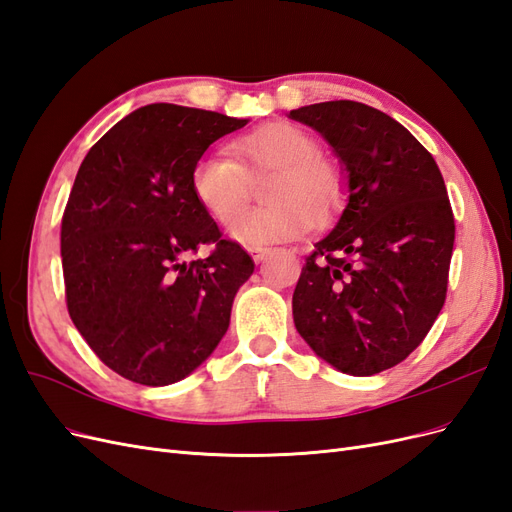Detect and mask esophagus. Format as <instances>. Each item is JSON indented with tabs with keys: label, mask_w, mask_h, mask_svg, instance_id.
<instances>
[{
	"label": "esophagus",
	"mask_w": 512,
	"mask_h": 512,
	"mask_svg": "<svg viewBox=\"0 0 512 512\" xmlns=\"http://www.w3.org/2000/svg\"><path fill=\"white\" fill-rule=\"evenodd\" d=\"M247 252L252 254L254 262H262V260L269 256L271 250H269V247H265V245H250V247H247Z\"/></svg>",
	"instance_id": "obj_1"
}]
</instances>
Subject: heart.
<instances>
[{"label":"heart","instance_id":"b5f03b06","mask_svg":"<svg viewBox=\"0 0 512 512\" xmlns=\"http://www.w3.org/2000/svg\"><path fill=\"white\" fill-rule=\"evenodd\" d=\"M228 156H205L194 164L192 192L215 222L230 226L251 202V183L271 174L263 195L270 207L244 216L230 235L245 245L284 241L305 222H322L344 194V175L320 153V143L294 123H269L230 145Z\"/></svg>","mask_w":512,"mask_h":512}]
</instances>
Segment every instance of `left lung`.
<instances>
[{"mask_svg":"<svg viewBox=\"0 0 512 512\" xmlns=\"http://www.w3.org/2000/svg\"><path fill=\"white\" fill-rule=\"evenodd\" d=\"M290 117L327 138L348 170L346 209L294 288V327L344 374H380L421 346L446 301L455 218L442 173L378 108L333 100Z\"/></svg>","mask_w":512,"mask_h":512,"instance_id":"1","label":"left lung"}]
</instances>
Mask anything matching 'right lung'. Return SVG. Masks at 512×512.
Returning a JSON list of instances; mask_svg holds the SVG:
<instances>
[{
	"label": "right lung",
	"mask_w": 512,
	"mask_h": 512,
	"mask_svg": "<svg viewBox=\"0 0 512 512\" xmlns=\"http://www.w3.org/2000/svg\"><path fill=\"white\" fill-rule=\"evenodd\" d=\"M247 119L147 104L89 149L61 218L68 314L115 374L173 384L203 363L230 322L232 299L254 273L198 205L192 170ZM211 244L205 259L193 254Z\"/></svg>",
	"instance_id": "right-lung-1"
}]
</instances>
